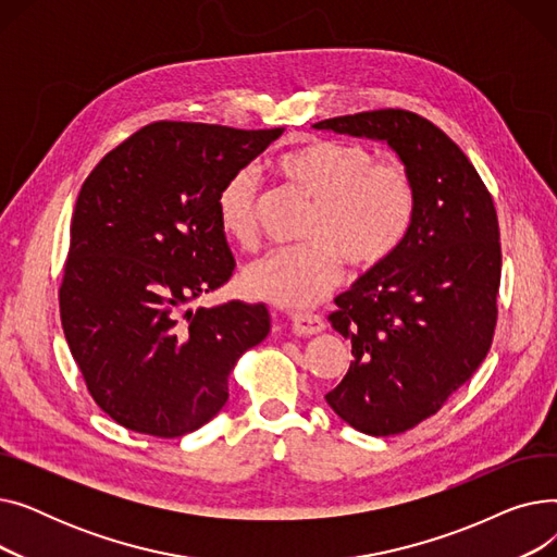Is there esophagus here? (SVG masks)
I'll return each instance as SVG.
<instances>
[{"label":"esophagus","mask_w":557,"mask_h":557,"mask_svg":"<svg viewBox=\"0 0 557 557\" xmlns=\"http://www.w3.org/2000/svg\"><path fill=\"white\" fill-rule=\"evenodd\" d=\"M290 330L296 336H313L325 330V320L315 313H296L290 318Z\"/></svg>","instance_id":"34e87169"}]
</instances>
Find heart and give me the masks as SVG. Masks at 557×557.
I'll use <instances>...</instances> for the list:
<instances>
[{
	"label": "heart",
	"instance_id": "1",
	"mask_svg": "<svg viewBox=\"0 0 557 557\" xmlns=\"http://www.w3.org/2000/svg\"><path fill=\"white\" fill-rule=\"evenodd\" d=\"M284 178L315 202L307 246L277 248L244 273L257 300L307 309L334 290L343 259L372 271L401 248L416 219V185L397 162H379L361 141L313 139L280 160ZM216 221L227 239L250 250L261 234V185L252 166L234 171L216 194Z\"/></svg>",
	"mask_w": 557,
	"mask_h": 557
}]
</instances>
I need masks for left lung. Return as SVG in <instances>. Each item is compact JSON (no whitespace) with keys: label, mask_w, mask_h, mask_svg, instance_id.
I'll return each instance as SVG.
<instances>
[{"label":"left lung","mask_w":557,"mask_h":557,"mask_svg":"<svg viewBox=\"0 0 557 557\" xmlns=\"http://www.w3.org/2000/svg\"><path fill=\"white\" fill-rule=\"evenodd\" d=\"M313 128L386 141L416 185L401 248L336 298L330 323L355 361L325 395L361 433H404L441 411L490 352L502 284L494 202L474 164L416 112L370 110Z\"/></svg>","instance_id":"8db88e82"}]
</instances>
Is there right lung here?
I'll return each instance as SVG.
<instances>
[{
    "mask_svg": "<svg viewBox=\"0 0 557 557\" xmlns=\"http://www.w3.org/2000/svg\"><path fill=\"white\" fill-rule=\"evenodd\" d=\"M282 133L156 122L85 178L58 298L83 382L116 424L156 437L208 424L239 357L269 336L263 305H189L234 271L221 185Z\"/></svg>",
    "mask_w": 557,
    "mask_h": 557,
    "instance_id": "right-lung-1",
    "label": "right lung"
}]
</instances>
